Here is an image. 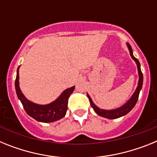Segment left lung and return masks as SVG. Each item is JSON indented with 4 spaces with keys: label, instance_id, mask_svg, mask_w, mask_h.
Returning <instances> with one entry per match:
<instances>
[{
    "label": "left lung",
    "instance_id": "left-lung-1",
    "mask_svg": "<svg viewBox=\"0 0 157 157\" xmlns=\"http://www.w3.org/2000/svg\"><path fill=\"white\" fill-rule=\"evenodd\" d=\"M127 47H128L130 56H131V58L135 61L136 64H137L138 75H139V79H138V86L136 88V90L134 91V94L131 96V98H130L124 105H122L120 108H118V109H112V110H104V109H100V108H98V106H96L95 104L93 102L92 99L90 98V95L87 94V97H88L89 98V101H90L91 107L94 109V110L95 111L96 113H97L98 116L107 118V119H109V120L117 119V118H120L121 117V116H125V115H127L129 112H130V111L132 110V109L134 107V105H136L137 101H138V97H139V93L141 90V87H142V84H143V75L141 73V66H140L139 61H138V59H137V58L134 57V55H133L132 48H131L130 44H129V43H127Z\"/></svg>",
    "mask_w": 157,
    "mask_h": 157
}]
</instances>
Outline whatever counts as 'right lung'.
<instances>
[{
  "label": "right lung",
  "mask_w": 157,
  "mask_h": 157,
  "mask_svg": "<svg viewBox=\"0 0 157 157\" xmlns=\"http://www.w3.org/2000/svg\"><path fill=\"white\" fill-rule=\"evenodd\" d=\"M19 68L17 69L15 86L18 98L21 101L23 109L27 114L37 121L42 123H52L63 118L67 110V101L71 94L73 93L75 86L67 89L53 102L48 105H37L26 98L19 88Z\"/></svg>",
  "instance_id": "1"
}]
</instances>
